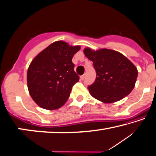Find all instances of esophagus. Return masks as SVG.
Segmentation results:
<instances>
[{
    "label": "esophagus",
    "mask_w": 156,
    "mask_h": 156,
    "mask_svg": "<svg viewBox=\"0 0 156 156\" xmlns=\"http://www.w3.org/2000/svg\"><path fill=\"white\" fill-rule=\"evenodd\" d=\"M85 76H86L85 74H83V76H80V79H81V80H84L85 78Z\"/></svg>",
    "instance_id": "obj_1"
}]
</instances>
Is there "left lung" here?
<instances>
[{"mask_svg":"<svg viewBox=\"0 0 156 156\" xmlns=\"http://www.w3.org/2000/svg\"><path fill=\"white\" fill-rule=\"evenodd\" d=\"M83 52L93 62L96 71V80L87 87L94 98L106 104L113 103L132 91L138 71L126 57L106 48L95 51L86 48Z\"/></svg>","mask_w":156,"mask_h":156,"instance_id":"8db88e82","label":"left lung"}]
</instances>
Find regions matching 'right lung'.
Returning a JSON list of instances; mask_svg holds the SVG:
<instances>
[{
  "mask_svg": "<svg viewBox=\"0 0 156 156\" xmlns=\"http://www.w3.org/2000/svg\"><path fill=\"white\" fill-rule=\"evenodd\" d=\"M80 49V45L55 41L32 60L27 71V86L37 105L55 110L68 100L72 87L79 80L72 58Z\"/></svg>",
  "mask_w": 156,
  "mask_h": 156,
  "instance_id": "1",
  "label": "right lung"
}]
</instances>
